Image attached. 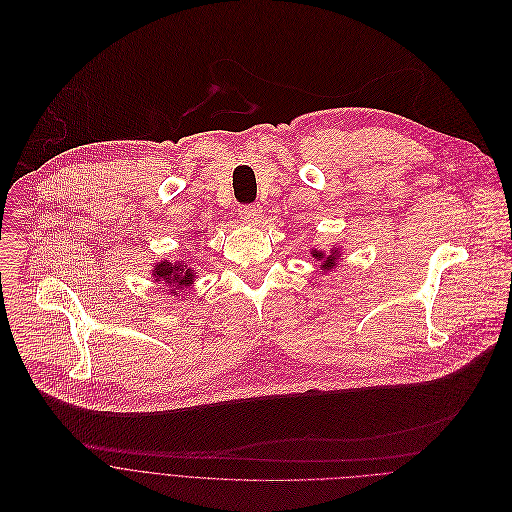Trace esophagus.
Here are the masks:
<instances>
[{
	"instance_id": "1",
	"label": "esophagus",
	"mask_w": 512,
	"mask_h": 512,
	"mask_svg": "<svg viewBox=\"0 0 512 512\" xmlns=\"http://www.w3.org/2000/svg\"><path fill=\"white\" fill-rule=\"evenodd\" d=\"M240 216L246 224H256L262 216V206H258V203H252V206H242Z\"/></svg>"
}]
</instances>
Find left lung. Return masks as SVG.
I'll use <instances>...</instances> for the list:
<instances>
[{
	"label": "left lung",
	"instance_id": "left-lung-1",
	"mask_svg": "<svg viewBox=\"0 0 512 512\" xmlns=\"http://www.w3.org/2000/svg\"><path fill=\"white\" fill-rule=\"evenodd\" d=\"M311 256L319 262V272H331V270L337 268L339 262H341V248L333 246L329 252L313 248V250H311Z\"/></svg>",
	"mask_w": 512,
	"mask_h": 512
}]
</instances>
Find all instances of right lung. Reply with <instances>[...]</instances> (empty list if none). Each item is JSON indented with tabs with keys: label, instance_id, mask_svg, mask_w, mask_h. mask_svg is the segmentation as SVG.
<instances>
[{
	"label": "right lung",
	"instance_id": "add662e5",
	"mask_svg": "<svg viewBox=\"0 0 512 512\" xmlns=\"http://www.w3.org/2000/svg\"><path fill=\"white\" fill-rule=\"evenodd\" d=\"M203 236V232H199ZM151 278L157 282V284H163L165 290L171 294V296H183L185 288L193 286L195 282V270L191 268V264L183 258H179L177 262H169V260H161L153 266L151 270ZM163 290V292H165ZM187 300V294L183 296Z\"/></svg>",
	"mask_w": 512,
	"mask_h": 512
}]
</instances>
